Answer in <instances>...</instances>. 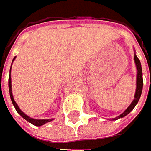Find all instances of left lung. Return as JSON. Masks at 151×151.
I'll list each match as a JSON object with an SVG mask.
<instances>
[{
  "instance_id": "8db88e82",
  "label": "left lung",
  "mask_w": 151,
  "mask_h": 151,
  "mask_svg": "<svg viewBox=\"0 0 151 151\" xmlns=\"http://www.w3.org/2000/svg\"><path fill=\"white\" fill-rule=\"evenodd\" d=\"M134 61H135V64H136L137 67V81H136V91H135V95H134V99L133 100L132 103L129 105V107H128L126 110H125L124 113L122 114H120L119 117L113 119V120H117V119H120V118H123L126 116L127 114L130 113L131 111L134 109V107L136 106V104L138 103V101L140 98L141 96V93H142V89H143V77H142V69H141V64H140V61L138 59L136 55H134Z\"/></svg>"
}]
</instances>
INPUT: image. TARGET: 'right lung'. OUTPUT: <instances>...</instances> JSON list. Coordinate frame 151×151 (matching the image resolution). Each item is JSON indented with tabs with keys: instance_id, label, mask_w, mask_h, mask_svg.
I'll list each match as a JSON object with an SVG mask.
<instances>
[{
	"instance_id": "obj_1",
	"label": "right lung",
	"mask_w": 151,
	"mask_h": 151,
	"mask_svg": "<svg viewBox=\"0 0 151 151\" xmlns=\"http://www.w3.org/2000/svg\"><path fill=\"white\" fill-rule=\"evenodd\" d=\"M16 58V57H15ZM15 58L13 59V60H15ZM10 74H11V69H10ZM8 86H9V92H10V96H11V100L12 101V104L14 106L15 109L17 110V112L20 114L21 116L24 119H26L27 121H28L29 123H31L33 125L35 126H41V125L44 124L48 122H50L52 121V119H33L32 118H29L28 116H27L25 113H23L22 111L20 110V108L18 107L17 104L16 103V101H14V98H13V96H12V81H11V76H9V80H8Z\"/></svg>"
}]
</instances>
